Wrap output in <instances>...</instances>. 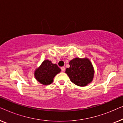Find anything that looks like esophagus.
<instances>
[{
  "label": "esophagus",
  "instance_id": "34e87169",
  "mask_svg": "<svg viewBox=\"0 0 123 123\" xmlns=\"http://www.w3.org/2000/svg\"><path fill=\"white\" fill-rule=\"evenodd\" d=\"M61 70L62 72H64L65 71V67H61Z\"/></svg>",
  "mask_w": 123,
  "mask_h": 123
}]
</instances>
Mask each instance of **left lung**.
I'll list each match as a JSON object with an SVG mask.
<instances>
[{"mask_svg": "<svg viewBox=\"0 0 123 123\" xmlns=\"http://www.w3.org/2000/svg\"><path fill=\"white\" fill-rule=\"evenodd\" d=\"M69 65L70 67L66 69L65 73L74 84L84 87L92 81L95 71L88 58H75L70 60Z\"/></svg>", "mask_w": 123, "mask_h": 123, "instance_id": "obj_1", "label": "left lung"}]
</instances>
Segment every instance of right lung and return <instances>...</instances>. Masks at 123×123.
I'll return each instance as SVG.
<instances>
[{
	"label": "right lung",
	"mask_w": 123,
	"mask_h": 123,
	"mask_svg": "<svg viewBox=\"0 0 123 123\" xmlns=\"http://www.w3.org/2000/svg\"><path fill=\"white\" fill-rule=\"evenodd\" d=\"M61 69L56 64H53L51 61L45 60L41 65L35 70L34 75L36 80L43 85H50L53 82V79Z\"/></svg>",
	"instance_id": "add662e5"
}]
</instances>
